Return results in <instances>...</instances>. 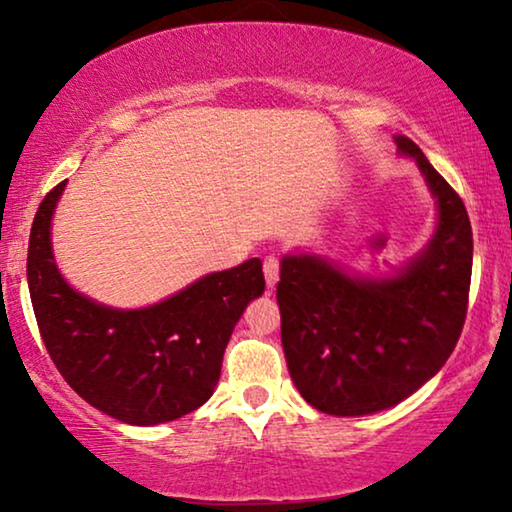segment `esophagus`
<instances>
[{
	"label": "esophagus",
	"instance_id": "34e87169",
	"mask_svg": "<svg viewBox=\"0 0 512 512\" xmlns=\"http://www.w3.org/2000/svg\"><path fill=\"white\" fill-rule=\"evenodd\" d=\"M263 275H265V284H268V289H272V286L277 284L279 279V261L277 256H268L263 261Z\"/></svg>",
	"mask_w": 512,
	"mask_h": 512
}]
</instances>
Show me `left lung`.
Segmentation results:
<instances>
[{
	"instance_id": "obj_1",
	"label": "left lung",
	"mask_w": 512,
	"mask_h": 512,
	"mask_svg": "<svg viewBox=\"0 0 512 512\" xmlns=\"http://www.w3.org/2000/svg\"><path fill=\"white\" fill-rule=\"evenodd\" d=\"M398 153L424 174L438 226L389 277L354 275L317 254H286L277 284L291 380L312 408L361 417L394 408L450 359L464 328L473 233L464 202L412 139Z\"/></svg>"
}]
</instances>
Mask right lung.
<instances>
[{"instance_id": "right-lung-1", "label": "right lung", "mask_w": 512, "mask_h": 512, "mask_svg": "<svg viewBox=\"0 0 512 512\" xmlns=\"http://www.w3.org/2000/svg\"><path fill=\"white\" fill-rule=\"evenodd\" d=\"M67 181L46 195L27 247V286L41 340L69 387L118 422L156 426L198 410L214 394L233 328L263 296L261 258L212 272L139 310L74 291L60 275L51 221Z\"/></svg>"}]
</instances>
